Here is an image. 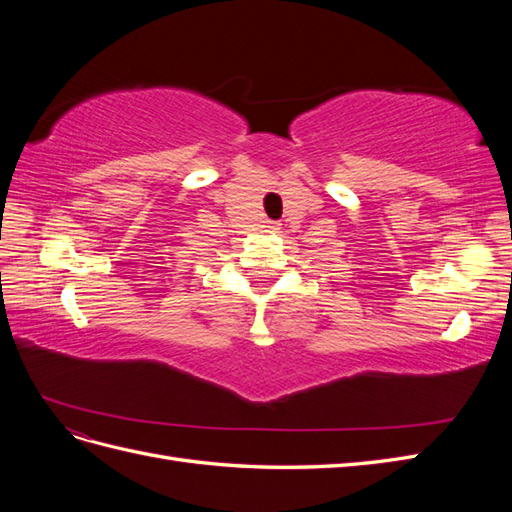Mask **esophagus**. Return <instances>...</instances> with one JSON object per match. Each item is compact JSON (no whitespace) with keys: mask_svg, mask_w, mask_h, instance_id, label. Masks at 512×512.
<instances>
[{"mask_svg":"<svg viewBox=\"0 0 512 512\" xmlns=\"http://www.w3.org/2000/svg\"><path fill=\"white\" fill-rule=\"evenodd\" d=\"M277 226H280V224L273 222V220H269V222H267V228H269V230H277Z\"/></svg>","mask_w":512,"mask_h":512,"instance_id":"34e87169","label":"esophagus"}]
</instances>
